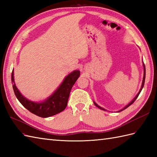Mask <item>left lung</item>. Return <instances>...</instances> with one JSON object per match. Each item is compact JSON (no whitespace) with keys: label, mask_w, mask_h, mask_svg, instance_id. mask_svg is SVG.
I'll list each match as a JSON object with an SVG mask.
<instances>
[{"label":"left lung","mask_w":157,"mask_h":157,"mask_svg":"<svg viewBox=\"0 0 157 157\" xmlns=\"http://www.w3.org/2000/svg\"><path fill=\"white\" fill-rule=\"evenodd\" d=\"M143 67H144V77H143V80H142V86H141V88H140V91H139V92L138 93V94L136 96V97L132 100V101L130 102L129 104L128 105H126L124 108H123L122 109H121L120 110V111H119L118 112H120V111H123V110H125V109H127L128 107V106H129L130 105H131L132 104H133V103H134V102L136 101V98H138V96H139V94H140V93L141 92V91H142V88H143V87H144V82H145V77H146V68H145V65H144V63H143ZM94 104L96 105V106H97L98 108H99L100 109H101V110H103V111H106V110L104 109V108H102V107H101V106H100L99 105H98L97 104H96V103L95 102H94Z\"/></svg>","instance_id":"8db88e82"}]
</instances>
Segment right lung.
I'll list each match as a JSON object with an SVG mask.
<instances>
[{
    "mask_svg": "<svg viewBox=\"0 0 157 157\" xmlns=\"http://www.w3.org/2000/svg\"><path fill=\"white\" fill-rule=\"evenodd\" d=\"M80 75V71L75 70L65 77L64 80L59 88L49 96L46 100L41 102H35L24 97L16 87L14 81V72L11 73V81L13 88L18 101L27 109L29 111L40 117L46 118L51 117L62 112L65 109L69 99L71 90L77 79Z\"/></svg>",
    "mask_w": 157,
    "mask_h": 157,
    "instance_id": "obj_1",
    "label": "right lung"
}]
</instances>
